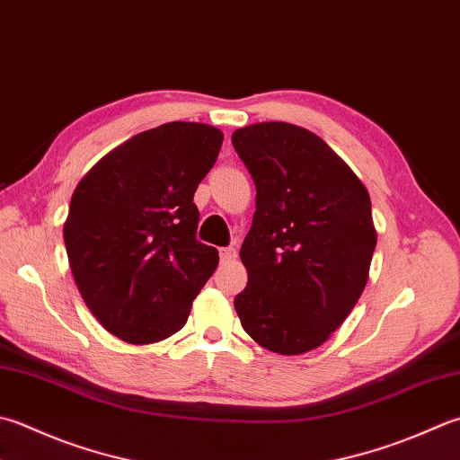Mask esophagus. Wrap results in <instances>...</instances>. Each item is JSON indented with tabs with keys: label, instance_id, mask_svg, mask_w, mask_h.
I'll return each instance as SVG.
<instances>
[{
	"label": "esophagus",
	"instance_id": "esophagus-1",
	"mask_svg": "<svg viewBox=\"0 0 460 460\" xmlns=\"http://www.w3.org/2000/svg\"><path fill=\"white\" fill-rule=\"evenodd\" d=\"M235 257H237L235 247H223V249H219V259L223 261V263H229V261H233Z\"/></svg>",
	"mask_w": 460,
	"mask_h": 460
}]
</instances>
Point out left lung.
I'll return each instance as SVG.
<instances>
[{
	"mask_svg": "<svg viewBox=\"0 0 460 460\" xmlns=\"http://www.w3.org/2000/svg\"><path fill=\"white\" fill-rule=\"evenodd\" d=\"M257 189L241 245L247 287L235 311L279 355L321 347L361 296L376 233L365 185L325 141L283 121L231 135Z\"/></svg>",
	"mask_w": 460,
	"mask_h": 460,
	"instance_id": "left-lung-1",
	"label": "left lung"
}]
</instances>
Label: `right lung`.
Wrapping results in <instances>:
<instances>
[{
    "label": "right lung",
    "instance_id": "right-lung-1",
    "mask_svg": "<svg viewBox=\"0 0 460 460\" xmlns=\"http://www.w3.org/2000/svg\"><path fill=\"white\" fill-rule=\"evenodd\" d=\"M223 133L171 121L137 133L81 179L63 239L77 289L125 343H157L181 329L219 263L197 241L193 195L217 161Z\"/></svg>",
    "mask_w": 460,
    "mask_h": 460
}]
</instances>
